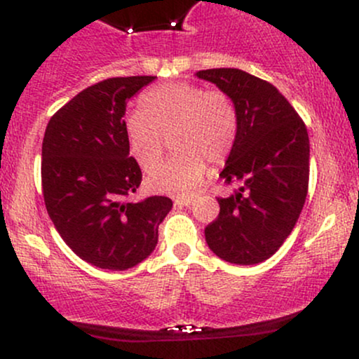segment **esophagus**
<instances>
[{
  "label": "esophagus",
  "instance_id": "1",
  "mask_svg": "<svg viewBox=\"0 0 359 359\" xmlns=\"http://www.w3.org/2000/svg\"><path fill=\"white\" fill-rule=\"evenodd\" d=\"M194 201H196V196H194V194H184V196L175 197V204L180 205H191Z\"/></svg>",
  "mask_w": 359,
  "mask_h": 359
}]
</instances>
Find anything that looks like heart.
Returning <instances> with one entry per match:
<instances>
[{
	"mask_svg": "<svg viewBox=\"0 0 359 359\" xmlns=\"http://www.w3.org/2000/svg\"><path fill=\"white\" fill-rule=\"evenodd\" d=\"M130 154L143 170L158 165L172 138L177 154L148 177L156 192H189L201 182L208 160L221 163L238 137V111L222 90H204L192 82L156 86L142 97V109L125 118Z\"/></svg>",
	"mask_w": 359,
	"mask_h": 359,
	"instance_id": "b5f03b06",
	"label": "heart"
}]
</instances>
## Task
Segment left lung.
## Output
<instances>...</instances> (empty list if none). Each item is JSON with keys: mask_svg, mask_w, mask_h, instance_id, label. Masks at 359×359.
I'll return each mask as SVG.
<instances>
[{"mask_svg": "<svg viewBox=\"0 0 359 359\" xmlns=\"http://www.w3.org/2000/svg\"><path fill=\"white\" fill-rule=\"evenodd\" d=\"M231 97L238 137L219 177L240 187L217 199L219 216L204 229L214 255L257 265L294 229L309 187V135L297 111L270 82L240 69L196 72Z\"/></svg>", "mask_w": 359, "mask_h": 359, "instance_id": "1", "label": "left lung"}]
</instances>
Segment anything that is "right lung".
Masks as SVG:
<instances>
[{"instance_id": "right-lung-1", "label": "right lung", "mask_w": 359, "mask_h": 359, "mask_svg": "<svg viewBox=\"0 0 359 359\" xmlns=\"http://www.w3.org/2000/svg\"><path fill=\"white\" fill-rule=\"evenodd\" d=\"M155 76L111 77L72 97L48 121L42 143L45 208L77 257L128 270L151 255L170 212L163 196L130 201L142 170L125 135L126 104Z\"/></svg>"}]
</instances>
